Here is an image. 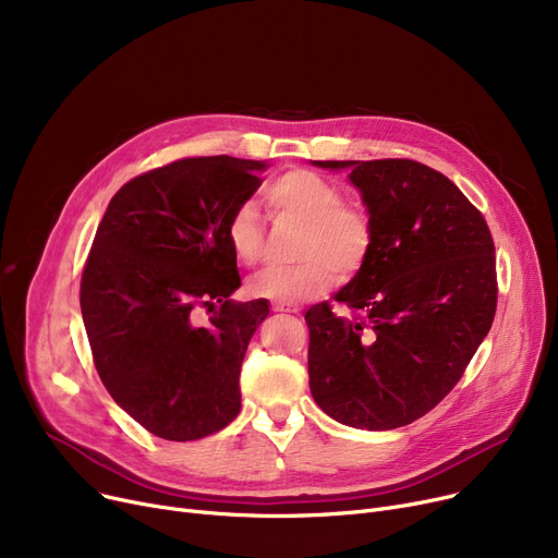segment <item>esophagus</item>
Segmentation results:
<instances>
[{
  "mask_svg": "<svg viewBox=\"0 0 558 558\" xmlns=\"http://www.w3.org/2000/svg\"><path fill=\"white\" fill-rule=\"evenodd\" d=\"M271 310H274V312H299V310H294V307H289V305H280V303H274V305H271Z\"/></svg>",
  "mask_w": 558,
  "mask_h": 558,
  "instance_id": "esophagus-1",
  "label": "esophagus"
}]
</instances>
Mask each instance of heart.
Here are the masks:
<instances>
[{
    "mask_svg": "<svg viewBox=\"0 0 558 558\" xmlns=\"http://www.w3.org/2000/svg\"><path fill=\"white\" fill-rule=\"evenodd\" d=\"M264 203L276 219L303 223L296 267L271 269L248 282V294L280 305L316 299L339 278L355 276L371 255L375 226L360 203L343 201V190L312 169H289L264 190ZM226 238L244 267H257L264 255V228L251 203L232 210Z\"/></svg>",
    "mask_w": 558,
    "mask_h": 558,
    "instance_id": "heart-1",
    "label": "heart"
}]
</instances>
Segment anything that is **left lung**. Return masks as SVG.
Here are the masks:
<instances>
[{"instance_id":"1","label":"left lung","mask_w":558,"mask_h":558,"mask_svg":"<svg viewBox=\"0 0 558 558\" xmlns=\"http://www.w3.org/2000/svg\"><path fill=\"white\" fill-rule=\"evenodd\" d=\"M350 167L373 217L357 276L305 314L310 389L335 421L360 429L414 423L461 379L497 307L495 244L463 192L423 162L314 160Z\"/></svg>"}]
</instances>
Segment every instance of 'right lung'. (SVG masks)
<instances>
[{
  "label": "right lung",
  "mask_w": 558,
  "mask_h": 558,
  "mask_svg": "<svg viewBox=\"0 0 558 558\" xmlns=\"http://www.w3.org/2000/svg\"><path fill=\"white\" fill-rule=\"evenodd\" d=\"M259 160L181 158L110 198L81 276V314L104 387L146 432L194 441L242 409L240 368L269 314L242 284L226 226L262 185ZM196 308L214 312L198 325Z\"/></svg>",
  "instance_id": "obj_1"
}]
</instances>
